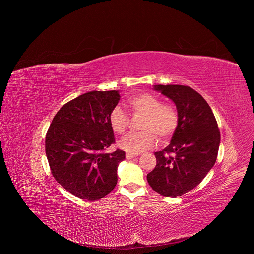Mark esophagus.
Here are the masks:
<instances>
[{
  "label": "esophagus",
  "mask_w": 254,
  "mask_h": 254,
  "mask_svg": "<svg viewBox=\"0 0 254 254\" xmlns=\"http://www.w3.org/2000/svg\"><path fill=\"white\" fill-rule=\"evenodd\" d=\"M136 156H137V155H132V154H128V153H127V155H126L127 159H128V160H130V159H134Z\"/></svg>",
  "instance_id": "esophagus-1"
}]
</instances>
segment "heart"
Wrapping results in <instances>:
<instances>
[{"mask_svg":"<svg viewBox=\"0 0 254 254\" xmlns=\"http://www.w3.org/2000/svg\"><path fill=\"white\" fill-rule=\"evenodd\" d=\"M133 115H142L138 132H131L120 141L125 152L137 155L154 148L157 138L161 140L170 138L179 126V113L172 104L163 103L162 99L152 93H139L127 100ZM108 123L115 133L123 134L128 127L129 119L120 106L114 107L108 116Z\"/></svg>","mask_w":254,"mask_h":254,"instance_id":"1","label":"heart"}]
</instances>
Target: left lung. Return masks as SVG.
Instances as JSON below:
<instances>
[{
  "label": "left lung",
  "mask_w": 254,
  "mask_h": 254,
  "mask_svg": "<svg viewBox=\"0 0 254 254\" xmlns=\"http://www.w3.org/2000/svg\"><path fill=\"white\" fill-rule=\"evenodd\" d=\"M154 88L174 101L179 126L169 146L155 153L157 165L147 179L155 192L176 198L198 186L214 166L220 131L207 101L190 86L158 84Z\"/></svg>",
  "instance_id": "obj_1"
}]
</instances>
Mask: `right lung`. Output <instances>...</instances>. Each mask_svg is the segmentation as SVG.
<instances>
[{"instance_id":"right-lung-1","label":"right lung","mask_w":254,"mask_h":254,"mask_svg":"<svg viewBox=\"0 0 254 254\" xmlns=\"http://www.w3.org/2000/svg\"><path fill=\"white\" fill-rule=\"evenodd\" d=\"M117 90L89 91L65 103L53 118L45 138V152L57 182L77 198L96 201L118 183V166L126 159L115 143L108 116L120 100Z\"/></svg>"}]
</instances>
